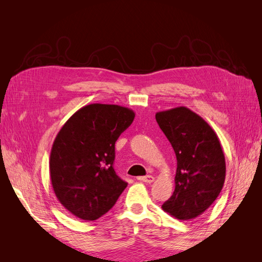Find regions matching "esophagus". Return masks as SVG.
<instances>
[{
    "instance_id": "1",
    "label": "esophagus",
    "mask_w": 262,
    "mask_h": 262,
    "mask_svg": "<svg viewBox=\"0 0 262 262\" xmlns=\"http://www.w3.org/2000/svg\"><path fill=\"white\" fill-rule=\"evenodd\" d=\"M140 181H143V182H147V184H150V182H153L154 181V177L153 176H149V175H147V176H143V177H140V178H138Z\"/></svg>"
}]
</instances>
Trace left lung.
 Returning <instances> with one entry per match:
<instances>
[{"mask_svg":"<svg viewBox=\"0 0 262 262\" xmlns=\"http://www.w3.org/2000/svg\"><path fill=\"white\" fill-rule=\"evenodd\" d=\"M175 150V190L162 208L181 221L192 220L211 207L225 181V157L216 133L187 107L155 115Z\"/></svg>","mask_w":262,"mask_h":262,"instance_id":"8db88e82","label":"left lung"}]
</instances>
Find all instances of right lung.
<instances>
[{"label":"right lung","mask_w":262,"mask_h":262,"mask_svg":"<svg viewBox=\"0 0 262 262\" xmlns=\"http://www.w3.org/2000/svg\"><path fill=\"white\" fill-rule=\"evenodd\" d=\"M134 117L133 110L118 105H87L55 137L49 161L52 188L78 219H99L128 186L114 169L115 143Z\"/></svg>","instance_id":"1"}]
</instances>
